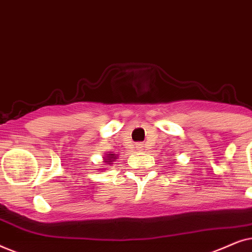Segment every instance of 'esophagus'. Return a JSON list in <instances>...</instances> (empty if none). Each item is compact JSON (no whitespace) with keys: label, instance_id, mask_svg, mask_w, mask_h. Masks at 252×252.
Segmentation results:
<instances>
[{"label":"esophagus","instance_id":"1","mask_svg":"<svg viewBox=\"0 0 252 252\" xmlns=\"http://www.w3.org/2000/svg\"><path fill=\"white\" fill-rule=\"evenodd\" d=\"M141 147H142V144H141V143H137V144H136L137 149H141Z\"/></svg>","mask_w":252,"mask_h":252}]
</instances>
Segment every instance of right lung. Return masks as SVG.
<instances>
[{"label":"right lung","mask_w":252,"mask_h":252,"mask_svg":"<svg viewBox=\"0 0 252 252\" xmlns=\"http://www.w3.org/2000/svg\"><path fill=\"white\" fill-rule=\"evenodd\" d=\"M117 159V156H115V154H105L104 157H103V161L106 165H112L113 161ZM99 170H104V168H99Z\"/></svg>","instance_id":"1"}]
</instances>
